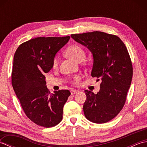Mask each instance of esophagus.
<instances>
[{
    "mask_svg": "<svg viewBox=\"0 0 147 147\" xmlns=\"http://www.w3.org/2000/svg\"><path fill=\"white\" fill-rule=\"evenodd\" d=\"M79 92L78 90H71V95H75L76 93H78Z\"/></svg>",
    "mask_w": 147,
    "mask_h": 147,
    "instance_id": "esophagus-1",
    "label": "esophagus"
}]
</instances>
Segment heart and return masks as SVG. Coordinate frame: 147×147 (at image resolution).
I'll use <instances>...</instances> for the list:
<instances>
[{"label": "heart", "mask_w": 147, "mask_h": 147, "mask_svg": "<svg viewBox=\"0 0 147 147\" xmlns=\"http://www.w3.org/2000/svg\"><path fill=\"white\" fill-rule=\"evenodd\" d=\"M67 57L73 59L76 62H82L85 58V52L82 47L78 45H73L69 47L65 51ZM58 64V58L55 57L53 60V65L56 67ZM78 78V77H77Z\"/></svg>", "instance_id": "b5f03b06"}]
</instances>
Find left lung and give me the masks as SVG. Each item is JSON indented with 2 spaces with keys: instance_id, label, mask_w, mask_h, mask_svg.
I'll list each match as a JSON object with an SVG mask.
<instances>
[{
  "instance_id": "obj_1",
  "label": "left lung",
  "mask_w": 147,
  "mask_h": 147,
  "mask_svg": "<svg viewBox=\"0 0 147 147\" xmlns=\"http://www.w3.org/2000/svg\"><path fill=\"white\" fill-rule=\"evenodd\" d=\"M71 36L92 53L91 75L101 80L96 94L85 91L84 114L94 123H107L123 109L131 83L133 67L126 47L118 36L101 32L73 34Z\"/></svg>"
}]
</instances>
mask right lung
I'll return each mask as SVG.
<instances>
[{"label":"right lung","instance_id":"right-lung-1","mask_svg":"<svg viewBox=\"0 0 147 147\" xmlns=\"http://www.w3.org/2000/svg\"><path fill=\"white\" fill-rule=\"evenodd\" d=\"M69 39V36L38 37L22 43L14 54L12 85L24 113L37 125L52 127L62 119L71 93L68 90L49 93L44 74L54 66L56 54Z\"/></svg>","mask_w":147,"mask_h":147}]
</instances>
